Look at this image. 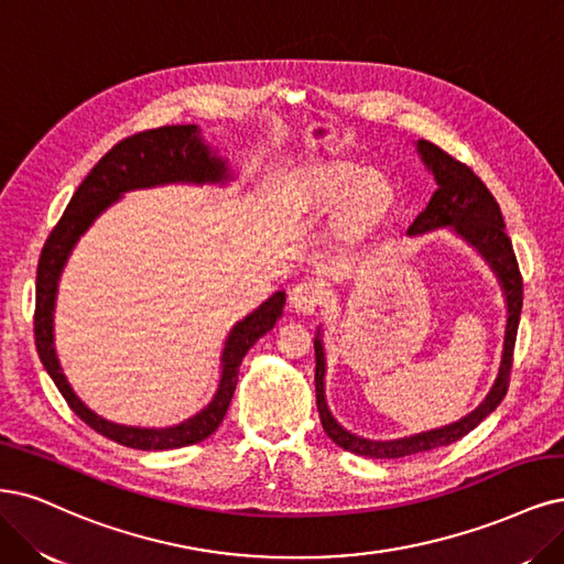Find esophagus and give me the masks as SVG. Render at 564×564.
<instances>
[{
    "instance_id": "1",
    "label": "esophagus",
    "mask_w": 564,
    "mask_h": 564,
    "mask_svg": "<svg viewBox=\"0 0 564 564\" xmlns=\"http://www.w3.org/2000/svg\"><path fill=\"white\" fill-rule=\"evenodd\" d=\"M322 301H324V286L315 280H303L289 291L291 307L303 315L315 313L317 305H322Z\"/></svg>"
}]
</instances>
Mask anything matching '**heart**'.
Masks as SVG:
<instances>
[{
	"instance_id": "heart-1",
	"label": "heart",
	"mask_w": 564,
	"mask_h": 564,
	"mask_svg": "<svg viewBox=\"0 0 564 564\" xmlns=\"http://www.w3.org/2000/svg\"><path fill=\"white\" fill-rule=\"evenodd\" d=\"M357 170L349 165H338L332 170L319 172L317 177L307 184V200L313 205H334L345 196V191L349 182L355 180ZM390 184H387L384 177L376 172H366L355 182V186L349 188L347 198H345V215L349 219H371L376 217L384 205L390 203Z\"/></svg>"
}]
</instances>
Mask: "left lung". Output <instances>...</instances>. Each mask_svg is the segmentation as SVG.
Listing matches in <instances>:
<instances>
[{"label":"left lung","mask_w":564,"mask_h":564,"mask_svg":"<svg viewBox=\"0 0 564 564\" xmlns=\"http://www.w3.org/2000/svg\"><path fill=\"white\" fill-rule=\"evenodd\" d=\"M417 151L426 170L434 174L438 188L434 191L430 205L420 212L413 226L408 228V236H420V232H426V230L451 226L459 238H464L471 247H476L478 254L495 270V275L503 291V299H507V332H503V349H501V361H499L495 384L490 387L488 397H485L469 415H464L453 424H445V426H438V430H430L422 434L403 436L394 441H371L343 430V426L336 422V417L332 415V411H328L326 397H324L326 359H324V345L317 328L315 392H317V411H319L324 432L336 445H340L343 451H349L361 457H371V459H397V457L426 453V451L441 448V445H451L462 436H467L471 430H476V426L501 403L503 394L509 390L513 345H516L520 310H522V275L516 261L511 238L507 236V228H503V217L495 196L469 165L453 159L451 153H445L441 147L426 140H417Z\"/></svg>","instance_id":"8db88e82"}]
</instances>
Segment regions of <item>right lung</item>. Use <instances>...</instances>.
<instances>
[{"label":"right lung","instance_id":"obj_1","mask_svg":"<svg viewBox=\"0 0 564 564\" xmlns=\"http://www.w3.org/2000/svg\"><path fill=\"white\" fill-rule=\"evenodd\" d=\"M230 177L228 165L217 153L203 142L198 126H163L156 130H144L121 140L111 147L97 165L88 172L72 196L65 215L55 224L51 236L42 249L36 265V307H34V340L36 352L42 359L46 373L53 378L55 387L65 397L67 405L79 415L90 430L102 434L116 443L134 451H172L184 445L200 443L209 434L217 432L230 405L232 392L238 384V371L249 347L263 334L275 326L282 317L284 291H275L254 313L232 326L221 352V380L215 397L200 413L163 430H142V426L113 424L74 394L61 361L55 355L53 343V310L57 296V282H61L63 268L72 254L74 245L90 228V224L102 212L119 200L126 191L151 188L161 184H224Z\"/></svg>","mask_w":564,"mask_h":564}]
</instances>
